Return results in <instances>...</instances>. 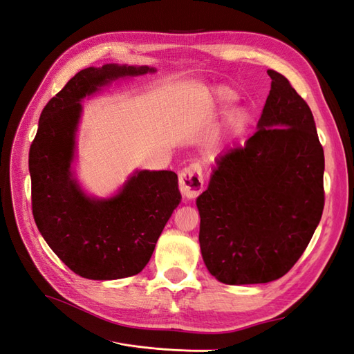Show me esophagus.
<instances>
[{
    "label": "esophagus",
    "mask_w": 354,
    "mask_h": 354,
    "mask_svg": "<svg viewBox=\"0 0 354 354\" xmlns=\"http://www.w3.org/2000/svg\"><path fill=\"white\" fill-rule=\"evenodd\" d=\"M178 187L181 195L187 199H195L203 190V176L199 164H192L181 171L178 176Z\"/></svg>",
    "instance_id": "esophagus-1"
}]
</instances>
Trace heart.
<instances>
[{
    "label": "heart",
    "mask_w": 354,
    "mask_h": 354,
    "mask_svg": "<svg viewBox=\"0 0 354 354\" xmlns=\"http://www.w3.org/2000/svg\"><path fill=\"white\" fill-rule=\"evenodd\" d=\"M218 95H220V99L223 102H230L232 100V94L227 90H218ZM243 120H245V115L241 111L232 113V116H230V122L233 125H241L243 122Z\"/></svg>",
    "instance_id": "obj_1"
}]
</instances>
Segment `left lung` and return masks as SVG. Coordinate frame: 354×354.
Returning <instances> with one entry per match:
<instances>
[{
    "mask_svg": "<svg viewBox=\"0 0 354 354\" xmlns=\"http://www.w3.org/2000/svg\"><path fill=\"white\" fill-rule=\"evenodd\" d=\"M259 131L217 159L198 198L199 243L209 273L227 285L266 283L292 269L325 205L324 147L313 113L282 73Z\"/></svg>",
    "mask_w": 354,
    "mask_h": 354,
    "instance_id": "8db88e82",
    "label": "left lung"
}]
</instances>
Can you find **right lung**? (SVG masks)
Segmentation results:
<instances>
[{
    "label": "right lung",
    "instance_id": "right-lung-1",
    "mask_svg": "<svg viewBox=\"0 0 354 354\" xmlns=\"http://www.w3.org/2000/svg\"><path fill=\"white\" fill-rule=\"evenodd\" d=\"M147 72L155 69L104 65L78 72L42 109L29 149L38 230L59 259L85 279L140 273L181 199L173 171H137L108 201L85 196L69 171L81 99L111 80Z\"/></svg>",
    "mask_w": 354,
    "mask_h": 354
}]
</instances>
